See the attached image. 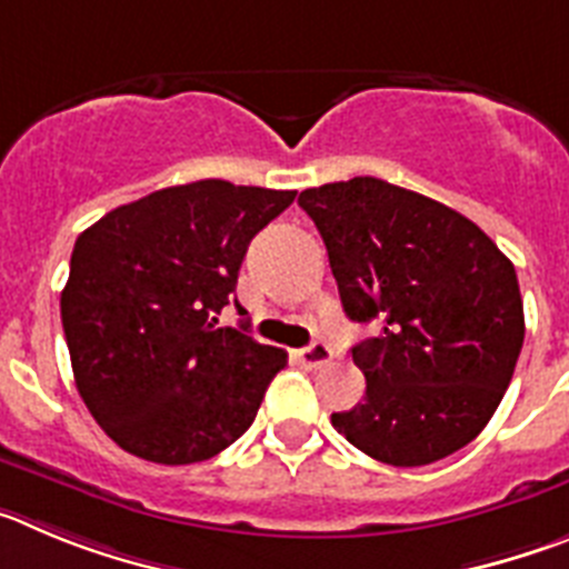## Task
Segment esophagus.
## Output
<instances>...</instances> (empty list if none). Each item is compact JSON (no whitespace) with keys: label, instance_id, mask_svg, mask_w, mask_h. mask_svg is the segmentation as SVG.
Segmentation results:
<instances>
[{"label":"esophagus","instance_id":"esophagus-1","mask_svg":"<svg viewBox=\"0 0 569 569\" xmlns=\"http://www.w3.org/2000/svg\"><path fill=\"white\" fill-rule=\"evenodd\" d=\"M297 360L303 362L306 368H320L331 360V348L326 342H311V346L297 351Z\"/></svg>","mask_w":569,"mask_h":569}]
</instances>
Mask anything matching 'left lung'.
<instances>
[{"label": "left lung", "instance_id": "left-lung-1", "mask_svg": "<svg viewBox=\"0 0 569 569\" xmlns=\"http://www.w3.org/2000/svg\"><path fill=\"white\" fill-rule=\"evenodd\" d=\"M348 320L382 331L357 342L366 397L331 413L377 462L419 468L473 442L513 380L525 342L516 269L457 209L380 178L300 192Z\"/></svg>", "mask_w": 569, "mask_h": 569}]
</instances>
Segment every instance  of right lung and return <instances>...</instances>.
Wrapping results in <instances>:
<instances>
[{"mask_svg":"<svg viewBox=\"0 0 569 569\" xmlns=\"http://www.w3.org/2000/svg\"><path fill=\"white\" fill-rule=\"evenodd\" d=\"M295 196L207 178L124 203L79 234L61 326L87 411L127 453L203 462L254 422L286 351L247 322L218 329V315L252 238Z\"/></svg>","mask_w":569,"mask_h":569,"instance_id":"1","label":"right lung"}]
</instances>
